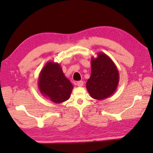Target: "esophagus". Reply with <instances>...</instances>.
<instances>
[{
  "instance_id": "obj_1",
  "label": "esophagus",
  "mask_w": 153,
  "mask_h": 153,
  "mask_svg": "<svg viewBox=\"0 0 153 153\" xmlns=\"http://www.w3.org/2000/svg\"><path fill=\"white\" fill-rule=\"evenodd\" d=\"M76 85L79 87H82L84 86V82L83 81H78L76 83Z\"/></svg>"
}]
</instances>
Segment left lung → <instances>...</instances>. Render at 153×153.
Listing matches in <instances>:
<instances>
[{
    "instance_id": "obj_1",
    "label": "left lung",
    "mask_w": 153,
    "mask_h": 153,
    "mask_svg": "<svg viewBox=\"0 0 153 153\" xmlns=\"http://www.w3.org/2000/svg\"><path fill=\"white\" fill-rule=\"evenodd\" d=\"M119 82L117 66L109 56L100 52L97 58H91V76L86 82L90 97L99 100L108 98L117 88Z\"/></svg>"
}]
</instances>
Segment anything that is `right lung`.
I'll return each instance as SVG.
<instances>
[{
  "label": "right lung",
  "instance_id": "1",
  "mask_svg": "<svg viewBox=\"0 0 153 153\" xmlns=\"http://www.w3.org/2000/svg\"><path fill=\"white\" fill-rule=\"evenodd\" d=\"M38 83L41 94L58 104L68 100L74 88L60 65L53 61L45 64L40 71Z\"/></svg>",
  "mask_w": 153,
  "mask_h": 153
}]
</instances>
